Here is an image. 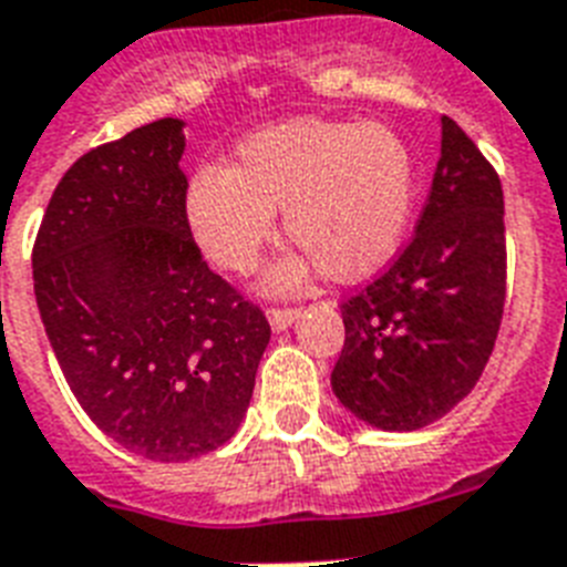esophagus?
Returning <instances> with one entry per match:
<instances>
[{
	"mask_svg": "<svg viewBox=\"0 0 567 567\" xmlns=\"http://www.w3.org/2000/svg\"><path fill=\"white\" fill-rule=\"evenodd\" d=\"M299 317V308H270L268 320L274 331H285Z\"/></svg>",
	"mask_w": 567,
	"mask_h": 567,
	"instance_id": "obj_1",
	"label": "esophagus"
}]
</instances>
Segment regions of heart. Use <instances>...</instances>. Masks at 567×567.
Instances as JSON below:
<instances>
[{"label": "heart", "instance_id": "obj_1", "mask_svg": "<svg viewBox=\"0 0 567 567\" xmlns=\"http://www.w3.org/2000/svg\"><path fill=\"white\" fill-rule=\"evenodd\" d=\"M416 204V163L402 133L384 122L288 118L238 142L229 168H197L183 212L197 247L227 270H250L274 238L306 256H288L265 288L291 293L320 265L334 282L375 274L399 250Z\"/></svg>", "mask_w": 567, "mask_h": 567}]
</instances>
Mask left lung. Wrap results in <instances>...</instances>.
Segmentation results:
<instances>
[{"label": "left lung", "instance_id": "left-lung-1", "mask_svg": "<svg viewBox=\"0 0 567 567\" xmlns=\"http://www.w3.org/2000/svg\"><path fill=\"white\" fill-rule=\"evenodd\" d=\"M443 145L416 236L340 306L347 340L331 390L381 431L425 427L481 379L507 297L504 192L486 156L443 116Z\"/></svg>", "mask_w": 567, "mask_h": 567}]
</instances>
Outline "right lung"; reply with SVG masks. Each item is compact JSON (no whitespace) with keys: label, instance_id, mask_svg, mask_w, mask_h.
Wrapping results in <instances>:
<instances>
[{"label":"right lung","instance_id":"obj_1","mask_svg":"<svg viewBox=\"0 0 567 567\" xmlns=\"http://www.w3.org/2000/svg\"><path fill=\"white\" fill-rule=\"evenodd\" d=\"M183 122L92 148L37 233L34 297L86 416L133 454L183 463L229 443L270 340L188 233Z\"/></svg>","mask_w":567,"mask_h":567}]
</instances>
